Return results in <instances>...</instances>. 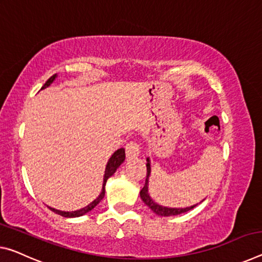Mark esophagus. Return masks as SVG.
Returning a JSON list of instances; mask_svg holds the SVG:
<instances>
[{
  "mask_svg": "<svg viewBox=\"0 0 262 262\" xmlns=\"http://www.w3.org/2000/svg\"><path fill=\"white\" fill-rule=\"evenodd\" d=\"M126 155L128 159H134L140 155V146L136 141H130L126 146Z\"/></svg>",
  "mask_w": 262,
  "mask_h": 262,
  "instance_id": "obj_1",
  "label": "esophagus"
}]
</instances>
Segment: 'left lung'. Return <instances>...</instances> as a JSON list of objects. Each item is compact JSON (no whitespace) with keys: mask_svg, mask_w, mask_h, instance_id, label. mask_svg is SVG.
I'll use <instances>...</instances> for the list:
<instances>
[{"mask_svg":"<svg viewBox=\"0 0 262 262\" xmlns=\"http://www.w3.org/2000/svg\"><path fill=\"white\" fill-rule=\"evenodd\" d=\"M147 161H148V163L146 164L147 165L146 183H144V186L142 188V190L140 191V196L144 204L149 206V209L154 211L156 214L162 215V217H169V215H177V214L188 212V211H190L191 209H193V207L196 206V205H193L190 207H184V209H172V207H165V206H161L159 204H156V203L152 201L148 193V180H149V175H150V164H149V160H147Z\"/></svg>","mask_w":262,"mask_h":262,"instance_id":"8db88e82","label":"left lung"}]
</instances>
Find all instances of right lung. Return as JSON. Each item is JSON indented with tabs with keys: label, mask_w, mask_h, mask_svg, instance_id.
<instances>
[{
	"label": "right lung",
	"mask_w": 262,
	"mask_h": 262,
	"mask_svg": "<svg viewBox=\"0 0 262 262\" xmlns=\"http://www.w3.org/2000/svg\"><path fill=\"white\" fill-rule=\"evenodd\" d=\"M57 76L56 74H53L52 77H50L47 82L43 85V87L41 89H45V87H48L51 82L55 80V78ZM124 159H126V152H124V149L123 148H120L116 150L113 155H112V157L108 161V163H107L106 165V170H105V178H103V184H102V190H101V193L99 194V197L97 199H94V201L91 203V204H89L87 206H85L84 209H80V210H77V211H72V212H65V211H59V210H56V209H52V207H49L50 210L53 211V212L57 213V214H60L63 215V217H66V218H74V217H80V215L85 214L87 212H90L91 210H93L95 206H97L99 203H100L102 201V198L105 197V184L108 178L113 175V173L116 171V169H118L120 167V164L122 163V162L124 161Z\"/></svg>",
	"instance_id": "add662e5"
}]
</instances>
